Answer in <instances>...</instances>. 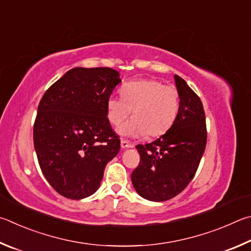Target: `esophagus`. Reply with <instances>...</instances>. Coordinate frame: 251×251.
<instances>
[{"label":"esophagus","mask_w":251,"mask_h":251,"mask_svg":"<svg viewBox=\"0 0 251 251\" xmlns=\"http://www.w3.org/2000/svg\"><path fill=\"white\" fill-rule=\"evenodd\" d=\"M131 148H134L133 143H130L129 141H126V140H121V149H122V150H125V149H131Z\"/></svg>","instance_id":"obj_1"}]
</instances>
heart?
I'll return each mask as SVG.
<instances>
[{
    "label": "heart",
    "instance_id": "obj_1",
    "mask_svg": "<svg viewBox=\"0 0 251 251\" xmlns=\"http://www.w3.org/2000/svg\"><path fill=\"white\" fill-rule=\"evenodd\" d=\"M120 94L121 98L110 97L107 100V117L111 125L120 126L132 110V120L118 129V133L125 137L144 133L150 138L160 137L173 126L179 111L176 88L154 79L126 82Z\"/></svg>",
    "mask_w": 251,
    "mask_h": 251
}]
</instances>
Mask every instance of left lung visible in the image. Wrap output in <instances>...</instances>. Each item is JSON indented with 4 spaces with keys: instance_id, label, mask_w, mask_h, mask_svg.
Returning a JSON list of instances; mask_svg holds the SVG:
<instances>
[{
    "instance_id": "left-lung-1",
    "label": "left lung",
    "mask_w": 251,
    "mask_h": 251,
    "mask_svg": "<svg viewBox=\"0 0 251 251\" xmlns=\"http://www.w3.org/2000/svg\"><path fill=\"white\" fill-rule=\"evenodd\" d=\"M174 80L179 96L177 117L155 141L137 146L141 160L131 175L134 190L151 201L173 199L188 185L199 168L207 140L201 99L177 75Z\"/></svg>"
}]
</instances>
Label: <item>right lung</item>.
<instances>
[{"label":"right lung","instance_id":"add662e5","mask_svg":"<svg viewBox=\"0 0 251 251\" xmlns=\"http://www.w3.org/2000/svg\"><path fill=\"white\" fill-rule=\"evenodd\" d=\"M117 70L76 67L44 94L34 123L39 166L52 188L70 200L97 192L103 171L120 150L107 118V100L118 83Z\"/></svg>","mask_w":251,"mask_h":251}]
</instances>
